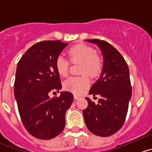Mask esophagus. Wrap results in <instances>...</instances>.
Listing matches in <instances>:
<instances>
[{"instance_id": "esophagus-1", "label": "esophagus", "mask_w": 152, "mask_h": 152, "mask_svg": "<svg viewBox=\"0 0 152 152\" xmlns=\"http://www.w3.org/2000/svg\"><path fill=\"white\" fill-rule=\"evenodd\" d=\"M79 98V96H77V95H76V94H74V99H78Z\"/></svg>"}]
</instances>
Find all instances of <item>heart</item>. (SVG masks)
<instances>
[{"label":"heart","instance_id":"obj_1","mask_svg":"<svg viewBox=\"0 0 152 152\" xmlns=\"http://www.w3.org/2000/svg\"><path fill=\"white\" fill-rule=\"evenodd\" d=\"M69 59L73 64L81 63L79 73L82 76L70 77L64 82V88L75 94H80L88 88L91 77H96L101 73L103 61L94 48L84 44H79L70 48L67 51ZM56 68L58 74L67 77L69 74L70 62L62 56L56 60Z\"/></svg>","mask_w":152,"mask_h":152}]
</instances>
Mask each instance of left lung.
I'll list each match as a JSON object with an SVG mask.
<instances>
[{"label": "left lung", "instance_id": "obj_1", "mask_svg": "<svg viewBox=\"0 0 152 152\" xmlns=\"http://www.w3.org/2000/svg\"><path fill=\"white\" fill-rule=\"evenodd\" d=\"M96 44L104 56L101 76L91 86L89 94L100 95L98 103L86 98L88 105L83 110L88 130L99 137H108L118 132L124 124L132 97L129 69L123 56L108 42L88 39Z\"/></svg>", "mask_w": 152, "mask_h": 152}]
</instances>
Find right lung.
Wrapping results in <instances>:
<instances>
[{
  "mask_svg": "<svg viewBox=\"0 0 152 152\" xmlns=\"http://www.w3.org/2000/svg\"><path fill=\"white\" fill-rule=\"evenodd\" d=\"M68 44L43 41L29 48L17 65L14 94L20 120L29 134L50 140L62 132L66 110L73 100L70 92L50 98L49 94L61 88L56 60Z\"/></svg>",
  "mask_w": 152,
  "mask_h": 152,
  "instance_id": "obj_1",
  "label": "right lung"
}]
</instances>
